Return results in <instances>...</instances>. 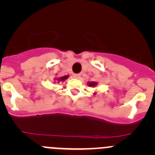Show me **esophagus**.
<instances>
[{
    "instance_id": "esophagus-1",
    "label": "esophagus",
    "mask_w": 155,
    "mask_h": 155,
    "mask_svg": "<svg viewBox=\"0 0 155 155\" xmlns=\"http://www.w3.org/2000/svg\"><path fill=\"white\" fill-rule=\"evenodd\" d=\"M73 77L76 78V79H79L81 77V74L78 73V74H74L73 75Z\"/></svg>"
}]
</instances>
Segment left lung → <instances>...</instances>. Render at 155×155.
I'll return each mask as SVG.
<instances>
[{"instance_id": "1", "label": "left lung", "mask_w": 155, "mask_h": 155, "mask_svg": "<svg viewBox=\"0 0 155 155\" xmlns=\"http://www.w3.org/2000/svg\"><path fill=\"white\" fill-rule=\"evenodd\" d=\"M87 84H88L89 86H92V87L95 86V85H97L96 82H88V83H87Z\"/></svg>"}]
</instances>
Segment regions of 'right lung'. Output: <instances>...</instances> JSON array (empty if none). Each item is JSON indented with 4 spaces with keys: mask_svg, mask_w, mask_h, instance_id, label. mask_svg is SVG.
<instances>
[{
    "mask_svg": "<svg viewBox=\"0 0 155 155\" xmlns=\"http://www.w3.org/2000/svg\"><path fill=\"white\" fill-rule=\"evenodd\" d=\"M68 76H63V77H61L60 79H58V80L60 81V82H62V81H64V80H65L66 79H68Z\"/></svg>",
    "mask_w": 155,
    "mask_h": 155,
    "instance_id": "right-lung-1",
    "label": "right lung"
}]
</instances>
